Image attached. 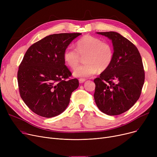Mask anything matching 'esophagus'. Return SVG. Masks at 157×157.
<instances>
[{"label":"esophagus","instance_id":"1","mask_svg":"<svg viewBox=\"0 0 157 157\" xmlns=\"http://www.w3.org/2000/svg\"><path fill=\"white\" fill-rule=\"evenodd\" d=\"M85 81H86V79H83V78H80V79H79V83H83Z\"/></svg>","mask_w":157,"mask_h":157}]
</instances>
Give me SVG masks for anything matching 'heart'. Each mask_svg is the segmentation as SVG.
I'll return each instance as SVG.
<instances>
[{"label":"heart","mask_w":157,"mask_h":157,"mask_svg":"<svg viewBox=\"0 0 157 157\" xmlns=\"http://www.w3.org/2000/svg\"><path fill=\"white\" fill-rule=\"evenodd\" d=\"M85 56L84 65H79L73 72L76 78H87L94 75L99 70L108 69L113 59V49L110 44L101 41L90 35L82 37L76 42V49L68 46L63 52V60L72 69H75L80 60V56Z\"/></svg>","instance_id":"obj_1"}]
</instances>
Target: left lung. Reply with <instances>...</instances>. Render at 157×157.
Masks as SVG:
<instances>
[{"instance_id":"obj_1","label":"left lung","mask_w":157,"mask_h":157,"mask_svg":"<svg viewBox=\"0 0 157 157\" xmlns=\"http://www.w3.org/2000/svg\"><path fill=\"white\" fill-rule=\"evenodd\" d=\"M97 34L112 40L114 52L109 67L94 80V99L102 113L118 115L130 109L141 95L145 77L142 59L136 46L119 33Z\"/></svg>"}]
</instances>
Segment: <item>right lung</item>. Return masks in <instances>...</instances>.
Listing matches in <instances>:
<instances>
[{"label":"right lung","mask_w":157,"mask_h":157,"mask_svg":"<svg viewBox=\"0 0 157 157\" xmlns=\"http://www.w3.org/2000/svg\"><path fill=\"white\" fill-rule=\"evenodd\" d=\"M81 33L49 35L33 44L25 54L18 71L20 96L29 108L45 118L63 113L71 94L79 86L65 65L63 52Z\"/></svg>","instance_id":"add662e5"}]
</instances>
